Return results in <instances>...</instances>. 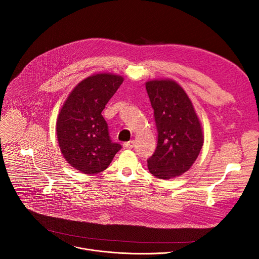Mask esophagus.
I'll return each instance as SVG.
<instances>
[{"instance_id":"obj_1","label":"esophagus","mask_w":259,"mask_h":259,"mask_svg":"<svg viewBox=\"0 0 259 259\" xmlns=\"http://www.w3.org/2000/svg\"><path fill=\"white\" fill-rule=\"evenodd\" d=\"M134 144H135L134 140H130V141H128V142H124L123 146L125 147V149H133Z\"/></svg>"}]
</instances>
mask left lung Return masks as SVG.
<instances>
[{
    "label": "left lung",
    "instance_id": "1",
    "mask_svg": "<svg viewBox=\"0 0 259 259\" xmlns=\"http://www.w3.org/2000/svg\"><path fill=\"white\" fill-rule=\"evenodd\" d=\"M145 88L158 132L147 167L154 176L170 179L187 172L198 158L204 142L201 124L191 99L174 81H150Z\"/></svg>",
    "mask_w": 259,
    "mask_h": 259
}]
</instances>
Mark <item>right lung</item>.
<instances>
[{"label":"right lung","mask_w":259,"mask_h":259,"mask_svg":"<svg viewBox=\"0 0 259 259\" xmlns=\"http://www.w3.org/2000/svg\"><path fill=\"white\" fill-rule=\"evenodd\" d=\"M123 81L109 73L89 77L71 91L60 110L56 125L60 150L80 172L96 174L105 170L122 149L110 139L101 113Z\"/></svg>","instance_id":"obj_1"}]
</instances>
